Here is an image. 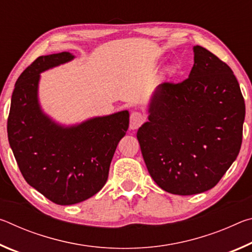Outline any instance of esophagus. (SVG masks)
Listing matches in <instances>:
<instances>
[{
  "mask_svg": "<svg viewBox=\"0 0 252 252\" xmlns=\"http://www.w3.org/2000/svg\"><path fill=\"white\" fill-rule=\"evenodd\" d=\"M144 121V116L141 112H138V111H134V112L131 113L130 117V129L135 130L142 125Z\"/></svg>",
  "mask_w": 252,
  "mask_h": 252,
  "instance_id": "34e87169",
  "label": "esophagus"
}]
</instances>
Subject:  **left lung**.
I'll list each match as a JSON object with an SVG mask.
<instances>
[{"label": "left lung", "mask_w": 252, "mask_h": 252, "mask_svg": "<svg viewBox=\"0 0 252 252\" xmlns=\"http://www.w3.org/2000/svg\"><path fill=\"white\" fill-rule=\"evenodd\" d=\"M189 78L162 83L136 138L148 171L162 190L191 195L210 190L237 159L246 106L232 70L193 46Z\"/></svg>", "instance_id": "left-lung-1"}]
</instances>
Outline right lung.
Wrapping results in <instances>:
<instances>
[{
    "instance_id": "right-lung-1",
    "label": "right lung",
    "mask_w": 252,
    "mask_h": 252,
    "mask_svg": "<svg viewBox=\"0 0 252 252\" xmlns=\"http://www.w3.org/2000/svg\"><path fill=\"white\" fill-rule=\"evenodd\" d=\"M75 57L70 52L42 55L16 81L7 119V136L30 186L51 201L70 206L99 192L109 176L118 143L129 127V111L64 126L41 108V73Z\"/></svg>"
}]
</instances>
